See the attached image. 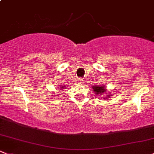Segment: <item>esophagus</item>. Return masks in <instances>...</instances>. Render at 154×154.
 Returning <instances> with one entry per match:
<instances>
[{
	"instance_id": "esophagus-1",
	"label": "esophagus",
	"mask_w": 154,
	"mask_h": 154,
	"mask_svg": "<svg viewBox=\"0 0 154 154\" xmlns=\"http://www.w3.org/2000/svg\"><path fill=\"white\" fill-rule=\"evenodd\" d=\"M79 82H80L81 84H83V83H84L83 80H82V79H80V81H79Z\"/></svg>"
}]
</instances>
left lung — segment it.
Returning a JSON list of instances; mask_svg holds the SVG:
<instances>
[{
  "label": "left lung",
  "instance_id": "obj_1",
  "mask_svg": "<svg viewBox=\"0 0 154 154\" xmlns=\"http://www.w3.org/2000/svg\"><path fill=\"white\" fill-rule=\"evenodd\" d=\"M92 90H93L94 92L96 94V95H102V94L105 93L106 91V87H104V85L103 86L95 85V86H93V87H92ZM109 97H110V95H108V96L106 97L104 99H106V98L108 99V98H109Z\"/></svg>",
  "mask_w": 154,
  "mask_h": 154
}]
</instances>
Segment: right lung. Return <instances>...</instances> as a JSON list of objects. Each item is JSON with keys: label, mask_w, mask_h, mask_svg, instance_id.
Segmentation results:
<instances>
[{"label": "right lung", "mask_w": 154, "mask_h": 154, "mask_svg": "<svg viewBox=\"0 0 154 154\" xmlns=\"http://www.w3.org/2000/svg\"><path fill=\"white\" fill-rule=\"evenodd\" d=\"M59 88H60V89H65V87H64V86H62V87H59Z\"/></svg>", "instance_id": "add662e5"}]
</instances>
